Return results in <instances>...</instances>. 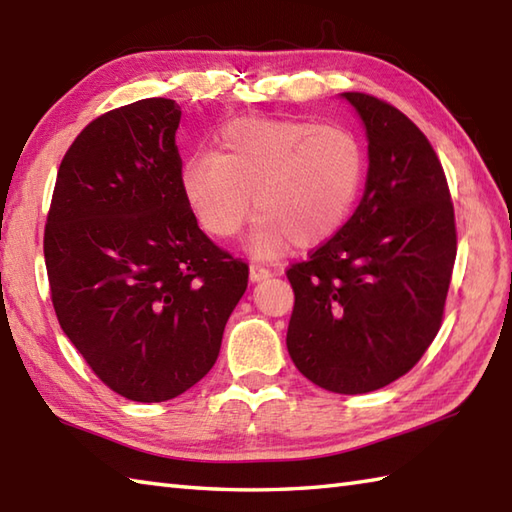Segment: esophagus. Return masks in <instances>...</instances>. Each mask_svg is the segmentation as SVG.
<instances>
[{
  "instance_id": "34e87169",
  "label": "esophagus",
  "mask_w": 512,
  "mask_h": 512,
  "mask_svg": "<svg viewBox=\"0 0 512 512\" xmlns=\"http://www.w3.org/2000/svg\"><path fill=\"white\" fill-rule=\"evenodd\" d=\"M269 276H271V271L267 267H260V265L249 267V280H252V283H260V280H265Z\"/></svg>"
}]
</instances>
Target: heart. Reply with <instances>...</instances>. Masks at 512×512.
<instances>
[{"mask_svg": "<svg viewBox=\"0 0 512 512\" xmlns=\"http://www.w3.org/2000/svg\"><path fill=\"white\" fill-rule=\"evenodd\" d=\"M364 179L360 141L340 125L247 117L218 132L216 152H196L181 190L207 234L234 238L254 212L249 254L271 260L289 245L318 247L338 232Z\"/></svg>", "mask_w": 512, "mask_h": 512, "instance_id": "heart-1", "label": "heart"}]
</instances>
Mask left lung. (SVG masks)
I'll use <instances>...</instances> for the list:
<instances>
[{"instance_id":"1","label":"left lung","mask_w":512,"mask_h":512,"mask_svg":"<svg viewBox=\"0 0 512 512\" xmlns=\"http://www.w3.org/2000/svg\"><path fill=\"white\" fill-rule=\"evenodd\" d=\"M340 97L367 134V183L340 232L287 271V351L307 380L356 395L387 387L429 349L457 238L442 163L420 128L375 97Z\"/></svg>"}]
</instances>
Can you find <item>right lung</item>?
I'll return each instance as SVG.
<instances>
[{"label":"right lung","instance_id":"add662e5","mask_svg":"<svg viewBox=\"0 0 512 512\" xmlns=\"http://www.w3.org/2000/svg\"><path fill=\"white\" fill-rule=\"evenodd\" d=\"M172 99L83 128L59 165L44 234L59 325L103 384L165 402L205 378L247 289L243 260L198 227L181 190Z\"/></svg>","mask_w":512,"mask_h":512}]
</instances>
